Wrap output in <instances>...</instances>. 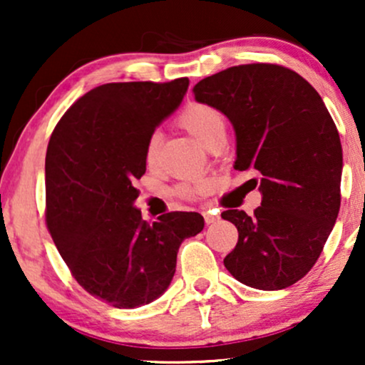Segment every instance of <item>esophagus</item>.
<instances>
[{
	"label": "esophagus",
	"instance_id": "34e87169",
	"mask_svg": "<svg viewBox=\"0 0 365 365\" xmlns=\"http://www.w3.org/2000/svg\"><path fill=\"white\" fill-rule=\"evenodd\" d=\"M202 216H204V221H206V225H212L220 220V216L215 215V212H211V211H204Z\"/></svg>",
	"mask_w": 365,
	"mask_h": 365
}]
</instances>
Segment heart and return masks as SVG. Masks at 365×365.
<instances>
[{
	"label": "heart",
	"instance_id": "b5f03b06",
	"mask_svg": "<svg viewBox=\"0 0 365 365\" xmlns=\"http://www.w3.org/2000/svg\"><path fill=\"white\" fill-rule=\"evenodd\" d=\"M178 123L183 128H187L192 135L197 137L206 148L212 144L216 137L225 135L226 130V118L223 113L206 103L188 104L185 110L180 113ZM159 144H161V135H159V132H153L149 135L148 144H145V161L149 165L154 163L158 156ZM209 188H211L209 182H199L195 185H180L177 188V194L187 197V199H194L197 195L206 194Z\"/></svg>",
	"mask_w": 365,
	"mask_h": 365
}]
</instances>
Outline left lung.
I'll use <instances>...</instances> for the list:
<instances>
[{"label": "left lung", "instance_id": "1", "mask_svg": "<svg viewBox=\"0 0 365 365\" xmlns=\"http://www.w3.org/2000/svg\"><path fill=\"white\" fill-rule=\"evenodd\" d=\"M192 91L197 101L232 121L235 170L261 175L262 202L254 215L221 212L238 230L225 267L257 290L292 287L319 259L340 211L343 153L336 125L311 83L273 63L232 66Z\"/></svg>", "mask_w": 365, "mask_h": 365}]
</instances>
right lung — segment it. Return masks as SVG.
I'll return each mask as SVG.
<instances>
[{
  "label": "right lung",
  "mask_w": 365,
  "mask_h": 365,
  "mask_svg": "<svg viewBox=\"0 0 365 365\" xmlns=\"http://www.w3.org/2000/svg\"><path fill=\"white\" fill-rule=\"evenodd\" d=\"M188 78L115 82L77 99L46 153V225L77 283L113 307L156 300L173 279L180 244L204 228L199 212L148 223L133 207L145 144L182 103Z\"/></svg>",
  "instance_id": "right-lung-1"
}]
</instances>
